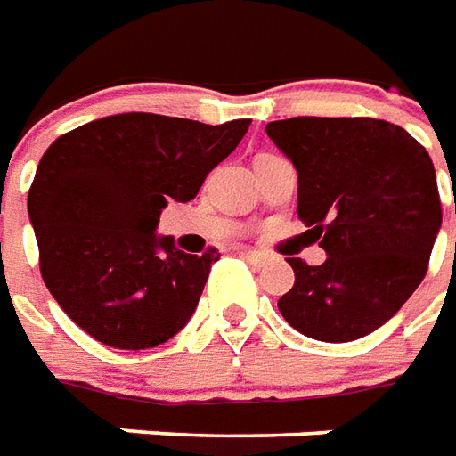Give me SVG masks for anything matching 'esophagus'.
Masks as SVG:
<instances>
[{"label": "esophagus", "instance_id": "esophagus-1", "mask_svg": "<svg viewBox=\"0 0 456 456\" xmlns=\"http://www.w3.org/2000/svg\"><path fill=\"white\" fill-rule=\"evenodd\" d=\"M240 255H243L245 260H250L255 265H263L270 260V255L267 253H260V250H250V248H240Z\"/></svg>", "mask_w": 456, "mask_h": 456}]
</instances>
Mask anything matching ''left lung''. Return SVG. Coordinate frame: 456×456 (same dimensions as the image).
<instances>
[{"label":"left lung","instance_id":"1","mask_svg":"<svg viewBox=\"0 0 456 456\" xmlns=\"http://www.w3.org/2000/svg\"><path fill=\"white\" fill-rule=\"evenodd\" d=\"M267 134L297 167V216L329 255L322 265L287 260L295 285L277 309L316 341L366 337L428 274L442 225L428 150L376 118L277 119Z\"/></svg>","mask_w":456,"mask_h":456}]
</instances>
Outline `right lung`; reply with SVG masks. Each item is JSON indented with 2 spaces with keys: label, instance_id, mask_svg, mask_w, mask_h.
<instances>
[{
  "label": "right lung",
  "instance_id": "1",
  "mask_svg": "<svg viewBox=\"0 0 456 456\" xmlns=\"http://www.w3.org/2000/svg\"><path fill=\"white\" fill-rule=\"evenodd\" d=\"M250 119L203 125L125 112L61 134L38 161L28 216L58 306L112 348L159 346L199 305L216 248L189 255L154 228L167 201H191Z\"/></svg>",
  "mask_w": 456,
  "mask_h": 456
}]
</instances>
